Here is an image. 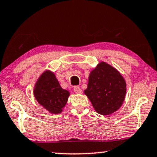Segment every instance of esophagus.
<instances>
[{
    "mask_svg": "<svg viewBox=\"0 0 157 157\" xmlns=\"http://www.w3.org/2000/svg\"><path fill=\"white\" fill-rule=\"evenodd\" d=\"M73 90H74L75 93H77V94H81L82 93V89H81L80 87H75L74 89H73Z\"/></svg>",
    "mask_w": 157,
    "mask_h": 157,
    "instance_id": "1",
    "label": "esophagus"
}]
</instances>
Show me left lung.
<instances>
[{
  "mask_svg": "<svg viewBox=\"0 0 157 157\" xmlns=\"http://www.w3.org/2000/svg\"><path fill=\"white\" fill-rule=\"evenodd\" d=\"M84 93L98 113L110 115L124 103L126 83L116 69L101 62L91 71Z\"/></svg>",
  "mask_w": 157,
  "mask_h": 157,
  "instance_id": "1",
  "label": "left lung"
}]
</instances>
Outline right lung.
I'll list each match as a JSON object with an SVG mask.
<instances>
[{"label": "right lung", "instance_id": "1", "mask_svg": "<svg viewBox=\"0 0 157 157\" xmlns=\"http://www.w3.org/2000/svg\"><path fill=\"white\" fill-rule=\"evenodd\" d=\"M33 95L45 109L51 113L58 114L65 106L70 93L62 88L53 72L47 70L37 80Z\"/></svg>", "mask_w": 157, "mask_h": 157}]
</instances>
